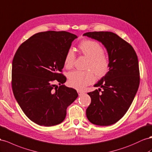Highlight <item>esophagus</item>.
<instances>
[{
	"label": "esophagus",
	"mask_w": 152,
	"mask_h": 152,
	"mask_svg": "<svg viewBox=\"0 0 152 152\" xmlns=\"http://www.w3.org/2000/svg\"><path fill=\"white\" fill-rule=\"evenodd\" d=\"M77 93H78V94H79V95H82V94H83L84 92H83V91H81V90H77Z\"/></svg>",
	"instance_id": "1"
}]
</instances>
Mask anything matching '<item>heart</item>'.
<instances>
[{"mask_svg": "<svg viewBox=\"0 0 152 152\" xmlns=\"http://www.w3.org/2000/svg\"><path fill=\"white\" fill-rule=\"evenodd\" d=\"M78 48L81 54L89 58L86 71L75 70L69 72L68 78L69 84L72 87L82 89L86 86L93 84L96 77L105 75L109 71L110 59L109 56L104 52V48L97 42L93 40H83L79 44ZM75 54L73 49L69 48L64 57V66L69 69L74 64Z\"/></svg>", "mask_w": 152, "mask_h": 152, "instance_id": "obj_1", "label": "heart"}]
</instances>
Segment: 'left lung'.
Wrapping results in <instances>:
<instances>
[{"instance_id": "1", "label": "left lung", "mask_w": 152, "mask_h": 152, "mask_svg": "<svg viewBox=\"0 0 152 152\" xmlns=\"http://www.w3.org/2000/svg\"><path fill=\"white\" fill-rule=\"evenodd\" d=\"M99 41L106 48L109 70L95 86L103 89L88 94L91 102L86 116L93 124L109 126L115 124L129 109L140 82L138 59L130 44L111 32H89L83 34Z\"/></svg>"}]
</instances>
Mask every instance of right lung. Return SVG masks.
Returning a JSON list of instances; mask_svg holds the SVG:
<instances>
[{
	"label": "right lung",
	"instance_id": "1",
	"mask_svg": "<svg viewBox=\"0 0 152 152\" xmlns=\"http://www.w3.org/2000/svg\"><path fill=\"white\" fill-rule=\"evenodd\" d=\"M77 36L66 31H49L32 36L16 50L12 63L13 95L23 112L39 125L63 121L68 107L75 101V89L63 84L64 57ZM57 88H56V87Z\"/></svg>",
	"mask_w": 152,
	"mask_h": 152
}]
</instances>
